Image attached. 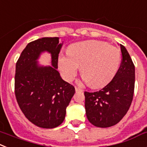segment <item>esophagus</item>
Wrapping results in <instances>:
<instances>
[{
  "mask_svg": "<svg viewBox=\"0 0 147 147\" xmlns=\"http://www.w3.org/2000/svg\"><path fill=\"white\" fill-rule=\"evenodd\" d=\"M75 91L76 92H83L84 90H83L82 89H81V88H78L75 86Z\"/></svg>",
  "mask_w": 147,
  "mask_h": 147,
  "instance_id": "1",
  "label": "esophagus"
}]
</instances>
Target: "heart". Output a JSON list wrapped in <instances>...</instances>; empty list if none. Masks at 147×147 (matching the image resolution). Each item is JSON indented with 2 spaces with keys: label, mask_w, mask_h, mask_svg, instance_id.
I'll return each instance as SVG.
<instances>
[{
  "label": "heart",
  "mask_w": 147,
  "mask_h": 147,
  "mask_svg": "<svg viewBox=\"0 0 147 147\" xmlns=\"http://www.w3.org/2000/svg\"><path fill=\"white\" fill-rule=\"evenodd\" d=\"M121 61L118 48L104 41L86 40L70 46L68 53L59 56L58 65L65 81H72L81 66L83 81L92 88H100L114 78Z\"/></svg>",
  "instance_id": "1"
}]
</instances>
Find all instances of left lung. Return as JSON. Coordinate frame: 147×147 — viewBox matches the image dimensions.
<instances>
[{
	"label": "left lung",
	"mask_w": 147,
	"mask_h": 147,
	"mask_svg": "<svg viewBox=\"0 0 147 147\" xmlns=\"http://www.w3.org/2000/svg\"><path fill=\"white\" fill-rule=\"evenodd\" d=\"M120 47L122 61L114 78L99 91L84 92L86 117L95 127L106 128L117 124L132 104L135 66L127 49L121 44Z\"/></svg>",
	"instance_id": "8db88e82"
}]
</instances>
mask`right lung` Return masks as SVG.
<instances>
[{
	"instance_id": "right-lung-1",
	"label": "right lung",
	"mask_w": 147,
	"mask_h": 147,
	"mask_svg": "<svg viewBox=\"0 0 147 147\" xmlns=\"http://www.w3.org/2000/svg\"><path fill=\"white\" fill-rule=\"evenodd\" d=\"M63 43L59 38H42L30 42L15 66V93L26 118L35 126L52 129L63 123L75 87L61 78L58 55ZM51 55L52 66H41L37 60L43 52Z\"/></svg>"
}]
</instances>
